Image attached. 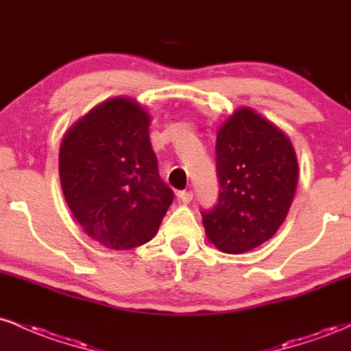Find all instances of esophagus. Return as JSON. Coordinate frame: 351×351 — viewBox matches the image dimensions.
Segmentation results:
<instances>
[{
    "mask_svg": "<svg viewBox=\"0 0 351 351\" xmlns=\"http://www.w3.org/2000/svg\"><path fill=\"white\" fill-rule=\"evenodd\" d=\"M176 196H178V199L181 201V203H184V204H188L189 201L193 199V193L191 191H180Z\"/></svg>",
    "mask_w": 351,
    "mask_h": 351,
    "instance_id": "esophagus-1",
    "label": "esophagus"
}]
</instances>
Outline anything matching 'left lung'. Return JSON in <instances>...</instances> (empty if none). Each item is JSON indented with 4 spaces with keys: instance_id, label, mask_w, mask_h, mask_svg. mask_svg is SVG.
<instances>
[{
    "instance_id": "8db88e82",
    "label": "left lung",
    "mask_w": 351,
    "mask_h": 351,
    "mask_svg": "<svg viewBox=\"0 0 351 351\" xmlns=\"http://www.w3.org/2000/svg\"><path fill=\"white\" fill-rule=\"evenodd\" d=\"M217 204L203 211L208 241L228 254L259 247L287 217L299 181L295 148L276 123L239 107L217 128Z\"/></svg>"
}]
</instances>
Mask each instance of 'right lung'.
<instances>
[{"label": "right lung", "instance_id": "obj_1", "mask_svg": "<svg viewBox=\"0 0 351 351\" xmlns=\"http://www.w3.org/2000/svg\"><path fill=\"white\" fill-rule=\"evenodd\" d=\"M150 123L136 99H107L60 142L64 199L84 232L114 251L153 239L175 196L158 175Z\"/></svg>", "mask_w": 351, "mask_h": 351}]
</instances>
